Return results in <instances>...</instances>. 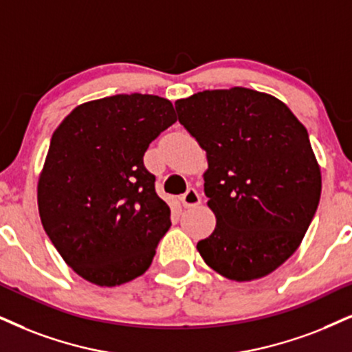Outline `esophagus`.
<instances>
[{
    "mask_svg": "<svg viewBox=\"0 0 352 352\" xmlns=\"http://www.w3.org/2000/svg\"><path fill=\"white\" fill-rule=\"evenodd\" d=\"M180 201L185 208H193V206H198V204L201 203V197H199V193L195 188H188L180 197Z\"/></svg>",
    "mask_w": 352,
    "mask_h": 352,
    "instance_id": "esophagus-1",
    "label": "esophagus"
}]
</instances>
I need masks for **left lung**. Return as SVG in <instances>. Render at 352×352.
Here are the masks:
<instances>
[{
	"mask_svg": "<svg viewBox=\"0 0 352 352\" xmlns=\"http://www.w3.org/2000/svg\"><path fill=\"white\" fill-rule=\"evenodd\" d=\"M175 109L206 151L216 228L197 245L204 263L239 283L273 273L299 248L322 193L305 126L284 102L247 87L198 92Z\"/></svg>",
	"mask_w": 352,
	"mask_h": 352,
	"instance_id": "1",
	"label": "left lung"
}]
</instances>
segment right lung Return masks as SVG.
<instances>
[{"label": "right lung", "instance_id": "1", "mask_svg": "<svg viewBox=\"0 0 352 352\" xmlns=\"http://www.w3.org/2000/svg\"><path fill=\"white\" fill-rule=\"evenodd\" d=\"M175 122L164 97L118 94L78 105L53 133L37 185L40 221L86 281L120 286L153 263L170 208L143 155Z\"/></svg>", "mask_w": 352, "mask_h": 352}]
</instances>
